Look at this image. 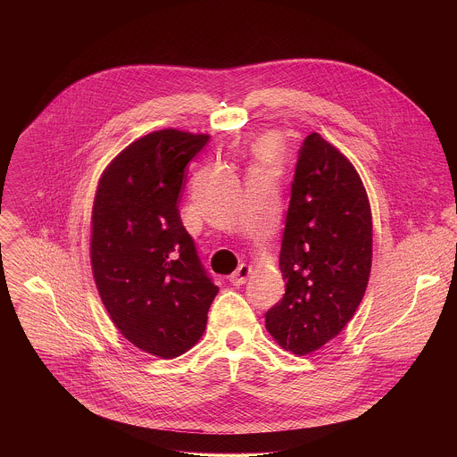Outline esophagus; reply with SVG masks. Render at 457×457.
Instances as JSON below:
<instances>
[{"instance_id": "34e87169", "label": "esophagus", "mask_w": 457, "mask_h": 457, "mask_svg": "<svg viewBox=\"0 0 457 457\" xmlns=\"http://www.w3.org/2000/svg\"><path fill=\"white\" fill-rule=\"evenodd\" d=\"M250 274H252V267L246 265V263H241V265L237 267V270H236L234 274H230V281H232L236 287L245 285V283L248 281Z\"/></svg>"}]
</instances>
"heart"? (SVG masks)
Wrapping results in <instances>:
<instances>
[{"label": "heart", "mask_w": 457, "mask_h": 457, "mask_svg": "<svg viewBox=\"0 0 457 457\" xmlns=\"http://www.w3.org/2000/svg\"><path fill=\"white\" fill-rule=\"evenodd\" d=\"M259 151H261L263 156H272V154L276 153V144H274V140H270V138L262 140L261 145H259Z\"/></svg>", "instance_id": "1"}]
</instances>
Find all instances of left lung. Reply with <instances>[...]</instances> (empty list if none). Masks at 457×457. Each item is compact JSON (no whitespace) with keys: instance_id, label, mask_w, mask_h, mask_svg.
Listing matches in <instances>:
<instances>
[{"instance_id":"left-lung-1","label":"left lung","mask_w":457,"mask_h":457,"mask_svg":"<svg viewBox=\"0 0 457 457\" xmlns=\"http://www.w3.org/2000/svg\"><path fill=\"white\" fill-rule=\"evenodd\" d=\"M373 221L350 160L310 133L299 151L279 269L283 299L265 313L274 341L295 355L317 352L355 315L371 272Z\"/></svg>"}]
</instances>
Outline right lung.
<instances>
[{"instance_id": "1", "label": "right lung", "mask_w": 457, "mask_h": 457, "mask_svg": "<svg viewBox=\"0 0 457 457\" xmlns=\"http://www.w3.org/2000/svg\"><path fill=\"white\" fill-rule=\"evenodd\" d=\"M207 133L151 131L104 170L91 212V269L118 330L145 353L174 359L202 337L218 287L205 274L178 202Z\"/></svg>"}]
</instances>
